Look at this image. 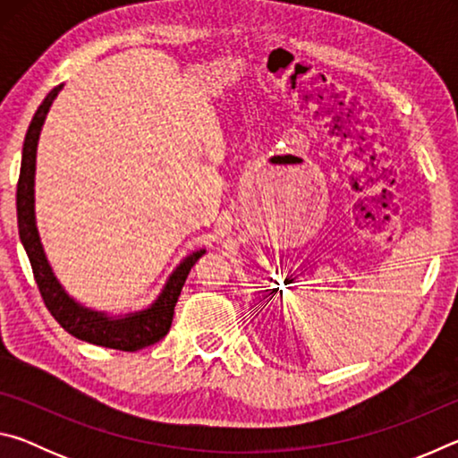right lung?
<instances>
[{
  "instance_id": "right-lung-1",
  "label": "right lung",
  "mask_w": 458,
  "mask_h": 458,
  "mask_svg": "<svg viewBox=\"0 0 458 458\" xmlns=\"http://www.w3.org/2000/svg\"><path fill=\"white\" fill-rule=\"evenodd\" d=\"M64 84H58L56 89L48 92V97L38 106L32 123H30L28 133L24 139V149H21V167L18 180V193H15V206H18V230L20 240L24 244V250L30 259V265L34 270V278L38 289L44 299L46 307L52 313L62 327L71 335L79 337L89 344L100 347H111L121 352H137L147 345L157 344L161 337L167 335L174 321V309L180 297L182 286L188 278L191 267L196 265L201 254H206V248L190 252L172 275L167 276L164 289L155 297L151 305L139 311H131L125 315H111L97 309L84 307L74 297L68 294L64 286L54 275L48 259H46L40 232L36 226V199H34V183H36V151L38 139L48 114L54 98L58 97Z\"/></svg>"
}]
</instances>
